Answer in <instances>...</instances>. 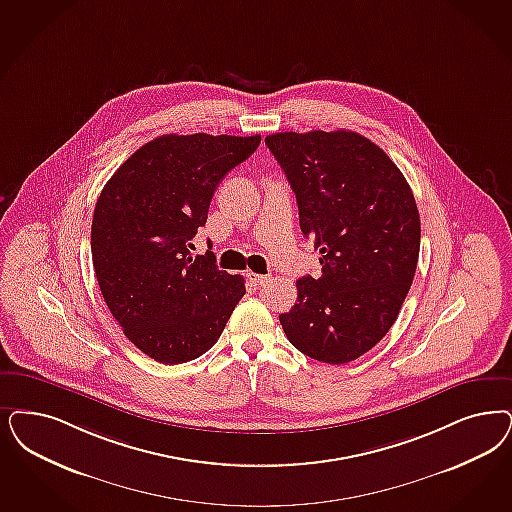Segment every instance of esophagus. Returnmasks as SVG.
Returning a JSON list of instances; mask_svg holds the SVG:
<instances>
[{
    "mask_svg": "<svg viewBox=\"0 0 512 512\" xmlns=\"http://www.w3.org/2000/svg\"><path fill=\"white\" fill-rule=\"evenodd\" d=\"M247 278H249V282L257 285V287H263L265 283L270 282L268 274H257V272H247Z\"/></svg>",
    "mask_w": 512,
    "mask_h": 512,
    "instance_id": "esophagus-1",
    "label": "esophagus"
}]
</instances>
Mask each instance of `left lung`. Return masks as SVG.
<instances>
[{
    "label": "left lung",
    "instance_id": "1",
    "mask_svg": "<svg viewBox=\"0 0 512 512\" xmlns=\"http://www.w3.org/2000/svg\"><path fill=\"white\" fill-rule=\"evenodd\" d=\"M314 240L321 276L297 282L280 316L299 352L329 365L374 348L399 316L420 253V213L395 162L365 136L336 130L266 136Z\"/></svg>",
    "mask_w": 512,
    "mask_h": 512
}]
</instances>
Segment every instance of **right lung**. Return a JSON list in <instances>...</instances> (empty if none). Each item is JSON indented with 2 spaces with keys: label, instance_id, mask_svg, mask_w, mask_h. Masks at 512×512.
I'll list each match as a JSON object with an SVG mask.
<instances>
[{
  "label": "right lung",
  "instance_id": "right-lung-1",
  "mask_svg": "<svg viewBox=\"0 0 512 512\" xmlns=\"http://www.w3.org/2000/svg\"><path fill=\"white\" fill-rule=\"evenodd\" d=\"M261 136L166 134L140 147L98 196L90 247L107 308L145 355L179 365L208 352L246 295L240 274L191 257L213 193Z\"/></svg>",
  "mask_w": 512,
  "mask_h": 512
}]
</instances>
